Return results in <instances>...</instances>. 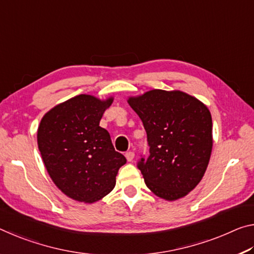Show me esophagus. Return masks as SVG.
I'll use <instances>...</instances> for the list:
<instances>
[{
    "label": "esophagus",
    "mask_w": 254,
    "mask_h": 254,
    "mask_svg": "<svg viewBox=\"0 0 254 254\" xmlns=\"http://www.w3.org/2000/svg\"><path fill=\"white\" fill-rule=\"evenodd\" d=\"M125 156H126V159H127L128 162H131L132 160H134V157H135V153L129 151V152H127L126 154H125Z\"/></svg>",
    "instance_id": "1"
}]
</instances>
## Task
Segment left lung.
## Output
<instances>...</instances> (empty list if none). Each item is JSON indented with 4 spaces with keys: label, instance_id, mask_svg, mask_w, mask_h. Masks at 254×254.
Here are the masks:
<instances>
[{
    "label": "left lung",
    "instance_id": "8db88e82",
    "mask_svg": "<svg viewBox=\"0 0 254 254\" xmlns=\"http://www.w3.org/2000/svg\"><path fill=\"white\" fill-rule=\"evenodd\" d=\"M142 119L149 155L137 168L157 197L177 200L188 194L206 172L213 147L210 112L181 91L152 90L128 100Z\"/></svg>",
    "mask_w": 254,
    "mask_h": 254
}]
</instances>
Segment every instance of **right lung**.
I'll return each mask as SVG.
<instances>
[{"instance_id": "add662e5", "label": "right lung", "mask_w": 254, "mask_h": 254, "mask_svg": "<svg viewBox=\"0 0 254 254\" xmlns=\"http://www.w3.org/2000/svg\"><path fill=\"white\" fill-rule=\"evenodd\" d=\"M112 103L80 94L53 108L38 127V148L47 172L69 198L94 202L107 196L126 157L115 151L100 119Z\"/></svg>"}]
</instances>
